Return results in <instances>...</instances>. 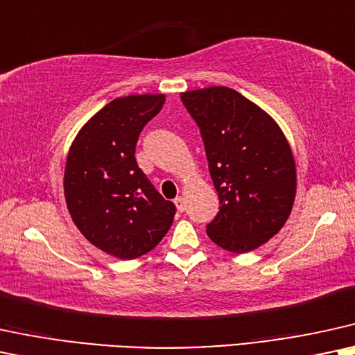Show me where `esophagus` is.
Instances as JSON below:
<instances>
[{"label":"esophagus","mask_w":355,"mask_h":355,"mask_svg":"<svg viewBox=\"0 0 355 355\" xmlns=\"http://www.w3.org/2000/svg\"><path fill=\"white\" fill-rule=\"evenodd\" d=\"M173 203H175V206H177L178 211H185L187 201H185V198H183V196H177V198L173 200Z\"/></svg>","instance_id":"1"}]
</instances>
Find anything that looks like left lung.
Returning a JSON list of instances; mask_svg holds the SVG:
<instances>
[{"label": "left lung", "instance_id": "obj_1", "mask_svg": "<svg viewBox=\"0 0 355 355\" xmlns=\"http://www.w3.org/2000/svg\"><path fill=\"white\" fill-rule=\"evenodd\" d=\"M200 125L219 213L206 234L221 249L245 254L270 241L297 196V165L277 121L227 87L180 93Z\"/></svg>", "mask_w": 355, "mask_h": 355}]
</instances>
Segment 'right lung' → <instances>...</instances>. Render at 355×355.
Masks as SVG:
<instances>
[{"instance_id": "right-lung-1", "label": "right lung", "mask_w": 355, "mask_h": 355, "mask_svg": "<svg viewBox=\"0 0 355 355\" xmlns=\"http://www.w3.org/2000/svg\"><path fill=\"white\" fill-rule=\"evenodd\" d=\"M164 103V93L116 98L82 125L67 155L64 193L75 226L121 260L150 252L173 223L175 205L134 157L139 134Z\"/></svg>"}]
</instances>
